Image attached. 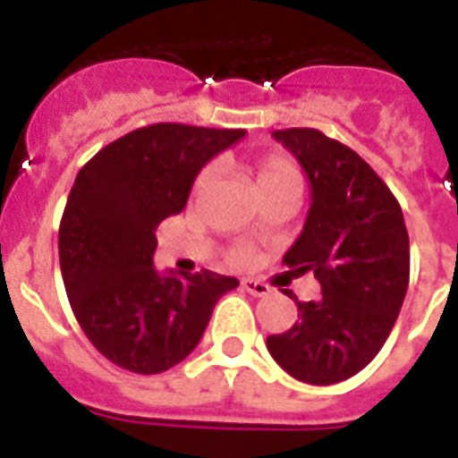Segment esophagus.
<instances>
[{
    "mask_svg": "<svg viewBox=\"0 0 458 458\" xmlns=\"http://www.w3.org/2000/svg\"><path fill=\"white\" fill-rule=\"evenodd\" d=\"M242 290H247V293L254 294V297H266V294H271V287L266 285V283H261V280H254V278H244Z\"/></svg>",
    "mask_w": 458,
    "mask_h": 458,
    "instance_id": "obj_1",
    "label": "esophagus"
}]
</instances>
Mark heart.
<instances>
[{
	"label": "heart",
	"instance_id": "b5f03b06",
	"mask_svg": "<svg viewBox=\"0 0 458 458\" xmlns=\"http://www.w3.org/2000/svg\"><path fill=\"white\" fill-rule=\"evenodd\" d=\"M216 178H218V168H216L214 164L204 165V168L197 173V178H194V185H192L194 197H204V194L214 187ZM257 182H259V190L266 192V190H273V187L300 182V173H297V168H294L287 158L276 157V154H273V157H266L264 161L259 164ZM230 261H233L235 266L251 264V250H247V247H237V250L230 254Z\"/></svg>",
	"mask_w": 458,
	"mask_h": 458
}]
</instances>
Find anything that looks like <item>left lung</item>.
Listing matches in <instances>:
<instances>
[{"label": "left lung", "instance_id": "1", "mask_svg": "<svg viewBox=\"0 0 458 458\" xmlns=\"http://www.w3.org/2000/svg\"><path fill=\"white\" fill-rule=\"evenodd\" d=\"M273 138L297 157L311 185L304 230L283 264L300 276L313 271L320 297H294L300 318L268 335L266 347L301 383H342L376 359L404 304V216L390 187L347 145L313 128L276 131Z\"/></svg>", "mask_w": 458, "mask_h": 458}]
</instances>
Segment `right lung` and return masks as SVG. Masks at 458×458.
<instances>
[{"label":"right lung","instance_id":"obj_1","mask_svg":"<svg viewBox=\"0 0 458 458\" xmlns=\"http://www.w3.org/2000/svg\"><path fill=\"white\" fill-rule=\"evenodd\" d=\"M242 138L154 123L99 149L75 175L59 225L61 276L82 333L121 369H173L199 344L216 301L240 285L214 271L161 276L154 230L185 208L201 165Z\"/></svg>","mask_w":458,"mask_h":458}]
</instances>
